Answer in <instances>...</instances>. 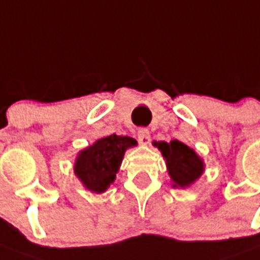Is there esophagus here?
<instances>
[{"mask_svg": "<svg viewBox=\"0 0 260 260\" xmlns=\"http://www.w3.org/2000/svg\"><path fill=\"white\" fill-rule=\"evenodd\" d=\"M138 139L142 144H147L150 142V132L146 128H140L138 131Z\"/></svg>", "mask_w": 260, "mask_h": 260, "instance_id": "esophagus-1", "label": "esophagus"}]
</instances>
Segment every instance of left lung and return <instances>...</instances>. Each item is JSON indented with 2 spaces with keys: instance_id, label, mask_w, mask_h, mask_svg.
I'll return each instance as SVG.
<instances>
[{
  "instance_id": "1",
  "label": "left lung",
  "mask_w": 260,
  "mask_h": 260,
  "mask_svg": "<svg viewBox=\"0 0 260 260\" xmlns=\"http://www.w3.org/2000/svg\"><path fill=\"white\" fill-rule=\"evenodd\" d=\"M155 146L165 156L170 177L174 181L173 187H188L196 178L201 177L203 173V161L187 144L174 139L170 143L155 142Z\"/></svg>"
}]
</instances>
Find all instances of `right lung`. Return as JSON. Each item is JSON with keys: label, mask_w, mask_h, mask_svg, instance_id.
Instances as JSON below:
<instances>
[{"label": "right lung", "mask_w": 260, "mask_h": 260, "mask_svg": "<svg viewBox=\"0 0 260 260\" xmlns=\"http://www.w3.org/2000/svg\"><path fill=\"white\" fill-rule=\"evenodd\" d=\"M134 146H136V140L129 136L110 135L99 139L79 154L75 173L87 189L102 193L114 181L125 150Z\"/></svg>", "instance_id": "add662e5"}]
</instances>
